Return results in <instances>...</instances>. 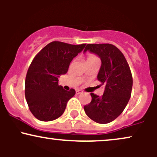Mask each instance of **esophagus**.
Segmentation results:
<instances>
[{
  "instance_id": "1",
  "label": "esophagus",
  "mask_w": 157,
  "mask_h": 157,
  "mask_svg": "<svg viewBox=\"0 0 157 157\" xmlns=\"http://www.w3.org/2000/svg\"><path fill=\"white\" fill-rule=\"evenodd\" d=\"M82 90H80V89L76 90V94H82Z\"/></svg>"
}]
</instances>
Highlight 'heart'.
<instances>
[{"label": "heart", "mask_w": 157, "mask_h": 157, "mask_svg": "<svg viewBox=\"0 0 157 157\" xmlns=\"http://www.w3.org/2000/svg\"><path fill=\"white\" fill-rule=\"evenodd\" d=\"M94 59H97V56H95L94 55H89L87 57V60H94Z\"/></svg>", "instance_id": "b5f03b06"}]
</instances>
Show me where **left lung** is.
Segmentation results:
<instances>
[{"label": "left lung", "mask_w": 157, "mask_h": 157, "mask_svg": "<svg viewBox=\"0 0 157 157\" xmlns=\"http://www.w3.org/2000/svg\"><path fill=\"white\" fill-rule=\"evenodd\" d=\"M88 50L101 59L97 80L105 87L101 97L91 93V101L84 106L85 112L97 123H109L121 114L129 101L132 75L125 56L113 45L87 44L84 52Z\"/></svg>", "instance_id": "left-lung-1"}]
</instances>
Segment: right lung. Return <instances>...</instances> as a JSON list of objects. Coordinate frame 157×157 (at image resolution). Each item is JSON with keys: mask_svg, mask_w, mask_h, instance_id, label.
<instances>
[{"mask_svg": "<svg viewBox=\"0 0 157 157\" xmlns=\"http://www.w3.org/2000/svg\"><path fill=\"white\" fill-rule=\"evenodd\" d=\"M86 45L53 41L34 57L26 76L25 97L29 109L37 120L52 121L63 113L75 90H64L58 85V77L67 72L71 61Z\"/></svg>", "mask_w": 157, "mask_h": 157, "instance_id": "add662e5", "label": "right lung"}]
</instances>
